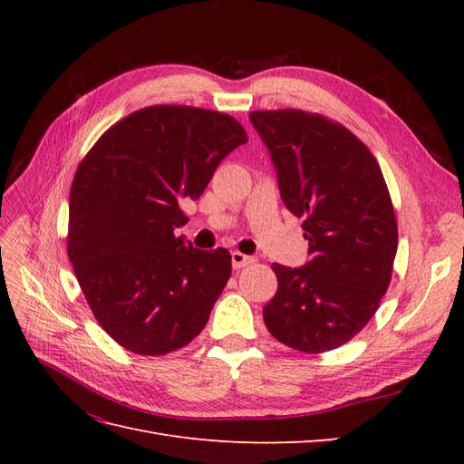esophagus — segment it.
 Masks as SVG:
<instances>
[{
  "instance_id": "obj_1",
  "label": "esophagus",
  "mask_w": 464,
  "mask_h": 464,
  "mask_svg": "<svg viewBox=\"0 0 464 464\" xmlns=\"http://www.w3.org/2000/svg\"><path fill=\"white\" fill-rule=\"evenodd\" d=\"M254 261H256L254 257L242 254V251H232V266H234V269H244V266L251 265Z\"/></svg>"
}]
</instances>
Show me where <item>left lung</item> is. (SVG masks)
<instances>
[{
    "mask_svg": "<svg viewBox=\"0 0 464 464\" xmlns=\"http://www.w3.org/2000/svg\"><path fill=\"white\" fill-rule=\"evenodd\" d=\"M249 120L312 256L300 269L273 265L265 325L300 353H329L368 325L391 283L399 230L385 178L353 131L317 111L254 110Z\"/></svg>",
    "mask_w": 464,
    "mask_h": 464,
    "instance_id": "1",
    "label": "left lung"
}]
</instances>
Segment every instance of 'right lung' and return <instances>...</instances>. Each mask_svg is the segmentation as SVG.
Wrapping results in <instances>:
<instances>
[{
	"mask_svg": "<svg viewBox=\"0 0 464 464\" xmlns=\"http://www.w3.org/2000/svg\"><path fill=\"white\" fill-rule=\"evenodd\" d=\"M247 133L222 111L157 104L108 128L82 157L69 193L67 256L94 319L139 356L198 336L227 286L232 257L174 236L179 203L199 199Z\"/></svg>",
	"mask_w": 464,
	"mask_h": 464,
	"instance_id": "add662e5",
	"label": "right lung"
}]
</instances>
